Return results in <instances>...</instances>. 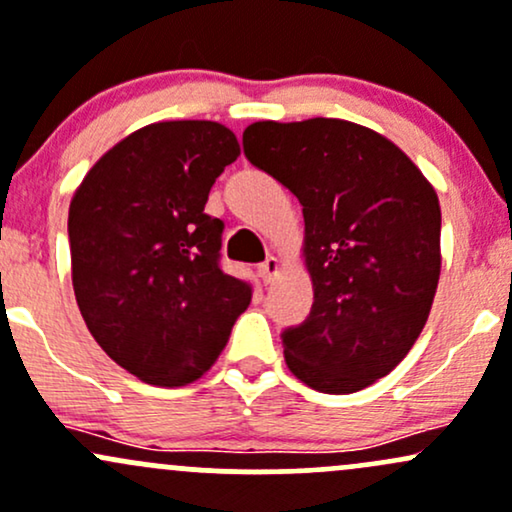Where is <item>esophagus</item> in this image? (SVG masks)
Returning <instances> with one entry per match:
<instances>
[{
  "label": "esophagus",
  "instance_id": "esophagus-1",
  "mask_svg": "<svg viewBox=\"0 0 512 512\" xmlns=\"http://www.w3.org/2000/svg\"><path fill=\"white\" fill-rule=\"evenodd\" d=\"M279 274V260L274 255H269L265 262H262L260 265V277H262V282L265 284H269V282H274V277H277Z\"/></svg>",
  "mask_w": 512,
  "mask_h": 512
}]
</instances>
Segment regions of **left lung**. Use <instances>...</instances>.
<instances>
[{"mask_svg": "<svg viewBox=\"0 0 512 512\" xmlns=\"http://www.w3.org/2000/svg\"><path fill=\"white\" fill-rule=\"evenodd\" d=\"M245 157L303 206L308 318L282 333L286 367L323 393H355L408 355L440 279V201L411 157L342 119L257 121Z\"/></svg>", "mask_w": 512, "mask_h": 512, "instance_id": "8db88e82", "label": "left lung"}]
</instances>
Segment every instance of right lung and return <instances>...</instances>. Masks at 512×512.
Listing matches in <instances>:
<instances>
[{
	"label": "right lung",
	"mask_w": 512,
	"mask_h": 512,
	"mask_svg": "<svg viewBox=\"0 0 512 512\" xmlns=\"http://www.w3.org/2000/svg\"><path fill=\"white\" fill-rule=\"evenodd\" d=\"M238 155L216 121L150 123L101 155L72 196L77 306L101 350L140 381L192 384L250 306V284L221 269L223 221L204 211Z\"/></svg>",
	"instance_id": "obj_1"
}]
</instances>
